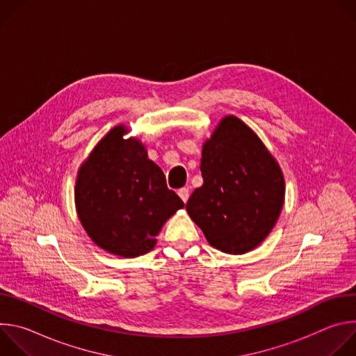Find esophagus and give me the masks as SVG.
<instances>
[{"instance_id": "obj_1", "label": "esophagus", "mask_w": 356, "mask_h": 356, "mask_svg": "<svg viewBox=\"0 0 356 356\" xmlns=\"http://www.w3.org/2000/svg\"><path fill=\"white\" fill-rule=\"evenodd\" d=\"M177 194H179V197L183 200V202H187V200H188V197H190V190H188L187 187H183V188H180V190L177 191Z\"/></svg>"}]
</instances>
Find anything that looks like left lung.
<instances>
[{
    "label": "left lung",
    "mask_w": 356,
    "mask_h": 356,
    "mask_svg": "<svg viewBox=\"0 0 356 356\" xmlns=\"http://www.w3.org/2000/svg\"><path fill=\"white\" fill-rule=\"evenodd\" d=\"M204 183L186 210L216 249L241 255L273 229L284 202L279 163L259 136L234 115L224 117L202 145Z\"/></svg>",
    "instance_id": "8db88e82"
}]
</instances>
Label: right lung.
I'll use <instances>...</instances> for the list:
<instances>
[{"label":"right lung","mask_w":356,"mask_h":356,"mask_svg":"<svg viewBox=\"0 0 356 356\" xmlns=\"http://www.w3.org/2000/svg\"><path fill=\"white\" fill-rule=\"evenodd\" d=\"M113 128L79 169L74 202L80 222L95 245L122 258L145 255L163 224L184 202L169 190L162 169L136 138Z\"/></svg>","instance_id":"1"}]
</instances>
